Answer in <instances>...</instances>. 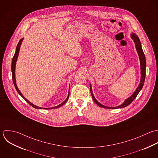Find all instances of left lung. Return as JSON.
Wrapping results in <instances>:
<instances>
[{"mask_svg": "<svg viewBox=\"0 0 158 158\" xmlns=\"http://www.w3.org/2000/svg\"><path fill=\"white\" fill-rule=\"evenodd\" d=\"M131 37L132 39L134 40L135 44V47H136V50L137 51L138 55L139 56V58H140V68H141V79H140V84L139 85V87L137 88L136 90L134 92V93L130 97H129L127 99H126L124 102L116 107H108V106H105L102 104H100L94 97L92 90V87L91 85L90 86V92H91V95L92 97V98L94 100V101L95 102V103L98 105L100 107L102 108H109V109H117V108H124L127 106L128 105H129L137 97V96L138 95L139 93L140 92V91L142 90L144 82H145V75H146V59H145V54L143 53V51L142 50V45H141V42L140 41V39L139 38V37L136 34L132 33L131 34Z\"/></svg>", "mask_w": 158, "mask_h": 158, "instance_id": "left-lung-1", "label": "left lung"}]
</instances>
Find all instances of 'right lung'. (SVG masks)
<instances>
[{
	"label": "right lung",
	"instance_id": "add662e5",
	"mask_svg": "<svg viewBox=\"0 0 158 158\" xmlns=\"http://www.w3.org/2000/svg\"><path fill=\"white\" fill-rule=\"evenodd\" d=\"M23 40V38H22L21 39L19 40L17 46H16V52L15 53V55L13 57V59H12V63H11V72H12V79H13V84H14V85H15V87L16 89V90H17L18 93L31 105L32 106V107H34V108H37V109H45V110H50V109H56V108H58L60 106H61L62 105H63L68 100L69 98V93L68 94V97L66 98V99L62 103H61L60 105L56 106H55V107H52V108H40V107H39V106H37L34 105H33L32 103H31L30 102H29L23 95L21 93V92L19 90L17 85H16V80H15V66H16V60H17V58L18 56V53H19V48H20V47H21V42Z\"/></svg>",
	"mask_w": 158,
	"mask_h": 158
}]
</instances>
